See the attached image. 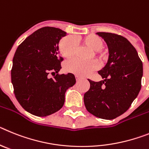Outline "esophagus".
Masks as SVG:
<instances>
[{
    "mask_svg": "<svg viewBox=\"0 0 149 149\" xmlns=\"http://www.w3.org/2000/svg\"><path fill=\"white\" fill-rule=\"evenodd\" d=\"M76 81H80L81 79H83V78L82 77H81V76H76Z\"/></svg>",
    "mask_w": 149,
    "mask_h": 149,
    "instance_id": "esophagus-1",
    "label": "esophagus"
}]
</instances>
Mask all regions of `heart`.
I'll list each match as a JSON object with an SVG mask.
<instances>
[{
  "label": "heart",
  "instance_id": "b5f03b06",
  "mask_svg": "<svg viewBox=\"0 0 149 149\" xmlns=\"http://www.w3.org/2000/svg\"><path fill=\"white\" fill-rule=\"evenodd\" d=\"M78 41L83 46H87L94 51V55L98 58L100 62H104L107 59L106 55L100 52L103 46V42L101 39L96 35L89 34L78 38ZM58 49L61 55L67 59L71 58L76 55L77 46L74 38L67 36L61 39L59 42ZM97 67V62L94 60L89 61H82L78 59L68 61L64 64V70L68 73H73L77 76H85Z\"/></svg>",
  "mask_w": 149,
  "mask_h": 149
}]
</instances>
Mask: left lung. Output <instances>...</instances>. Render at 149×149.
Listing matches in <instances>:
<instances>
[{
    "label": "left lung",
    "mask_w": 149,
    "mask_h": 149,
    "mask_svg": "<svg viewBox=\"0 0 149 149\" xmlns=\"http://www.w3.org/2000/svg\"><path fill=\"white\" fill-rule=\"evenodd\" d=\"M107 43L109 58L98 71L103 80L88 79L90 88L84 94L87 110L96 117L114 119L125 113L139 94L143 63L127 39L116 33L97 32Z\"/></svg>",
    "instance_id": "left-lung-1"
}]
</instances>
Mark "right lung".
Listing matches in <instances>:
<instances>
[{
    "mask_svg": "<svg viewBox=\"0 0 149 149\" xmlns=\"http://www.w3.org/2000/svg\"><path fill=\"white\" fill-rule=\"evenodd\" d=\"M66 35L60 28L43 27L28 36L15 51L11 70L14 94L32 115L43 117L58 112L64 105L66 91L76 83L73 73L58 74L63 61L58 43Z\"/></svg>",
    "mask_w": 149,
    "mask_h": 149,
    "instance_id": "add662e5",
    "label": "right lung"
}]
</instances>
